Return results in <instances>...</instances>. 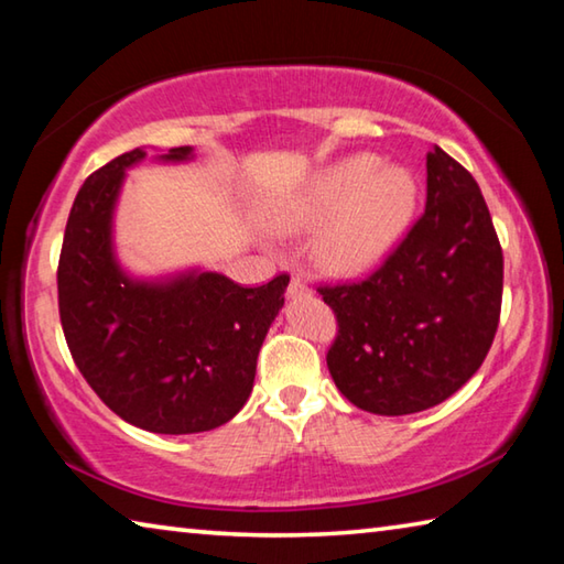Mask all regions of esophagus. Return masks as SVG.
<instances>
[{"mask_svg": "<svg viewBox=\"0 0 564 564\" xmlns=\"http://www.w3.org/2000/svg\"><path fill=\"white\" fill-rule=\"evenodd\" d=\"M305 291H308V285H305L303 275L301 273H293L291 275V283H289V293L291 295H299V293H305Z\"/></svg>", "mask_w": 564, "mask_h": 564, "instance_id": "34e87169", "label": "esophagus"}]
</instances>
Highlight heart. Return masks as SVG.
Segmentation results:
<instances>
[{
	"mask_svg": "<svg viewBox=\"0 0 564 564\" xmlns=\"http://www.w3.org/2000/svg\"><path fill=\"white\" fill-rule=\"evenodd\" d=\"M417 198L415 178L403 169H383L376 156H352L323 171L271 221L279 231L318 228L313 259L323 271L356 275L383 259L403 234Z\"/></svg>",
	"mask_w": 564,
	"mask_h": 564,
	"instance_id": "b5f03b06",
	"label": "heart"
}]
</instances>
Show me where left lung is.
I'll return each instance as SVG.
<instances>
[{"mask_svg":"<svg viewBox=\"0 0 564 564\" xmlns=\"http://www.w3.org/2000/svg\"><path fill=\"white\" fill-rule=\"evenodd\" d=\"M427 202L368 279L321 285L338 321L328 370L352 405L410 415L451 398L492 346L502 248L470 171L427 151Z\"/></svg>","mask_w":564,"mask_h":564,"instance_id":"8db88e82","label":"left lung"}]
</instances>
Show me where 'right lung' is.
<instances>
[{"label": "right lung", "mask_w": 564, "mask_h": 564, "mask_svg": "<svg viewBox=\"0 0 564 564\" xmlns=\"http://www.w3.org/2000/svg\"><path fill=\"white\" fill-rule=\"evenodd\" d=\"M133 149L84 181L66 221L56 289L66 346L94 393L149 433H204L251 395L256 360L289 275L243 289L221 273L131 279L113 256L111 221ZM191 147L161 161H186Z\"/></svg>", "instance_id": "obj_1"}]
</instances>
